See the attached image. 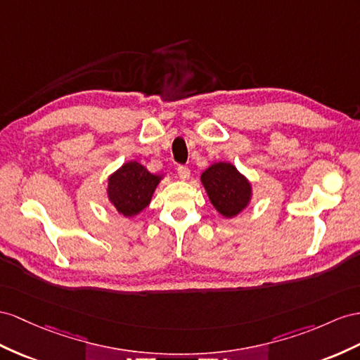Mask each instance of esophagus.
I'll return each mask as SVG.
<instances>
[{
    "label": "esophagus",
    "mask_w": 360,
    "mask_h": 360,
    "mask_svg": "<svg viewBox=\"0 0 360 360\" xmlns=\"http://www.w3.org/2000/svg\"><path fill=\"white\" fill-rule=\"evenodd\" d=\"M176 172H178L179 179H182V181H187L190 178V169L186 167V165H179Z\"/></svg>",
    "instance_id": "34e87169"
}]
</instances>
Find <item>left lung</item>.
<instances>
[{"instance_id":"1","label":"left lung","mask_w":360,"mask_h":360,"mask_svg":"<svg viewBox=\"0 0 360 360\" xmlns=\"http://www.w3.org/2000/svg\"><path fill=\"white\" fill-rule=\"evenodd\" d=\"M204 186L211 204L219 214L233 219L242 213L252 199V184L231 162L217 161L202 172Z\"/></svg>"}]
</instances>
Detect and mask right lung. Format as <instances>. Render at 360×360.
<instances>
[{"instance_id": "add662e5", "label": "right lung", "mask_w": 360, "mask_h": 360, "mask_svg": "<svg viewBox=\"0 0 360 360\" xmlns=\"http://www.w3.org/2000/svg\"><path fill=\"white\" fill-rule=\"evenodd\" d=\"M162 179L164 174H153L138 161H127L108 176L109 204L124 217L140 214Z\"/></svg>"}]
</instances>
